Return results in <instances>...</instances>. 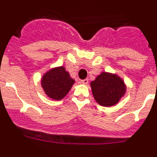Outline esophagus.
Listing matches in <instances>:
<instances>
[{
	"label": "esophagus",
	"mask_w": 157,
	"mask_h": 157,
	"mask_svg": "<svg viewBox=\"0 0 157 157\" xmlns=\"http://www.w3.org/2000/svg\"><path fill=\"white\" fill-rule=\"evenodd\" d=\"M81 82L82 83V84H85V85H86V84H88V82H89V80H88V78H86V79H83V80H82V81H81Z\"/></svg>",
	"instance_id": "esophagus-1"
}]
</instances>
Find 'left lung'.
<instances>
[{
	"label": "left lung",
	"instance_id": "obj_1",
	"mask_svg": "<svg viewBox=\"0 0 157 157\" xmlns=\"http://www.w3.org/2000/svg\"><path fill=\"white\" fill-rule=\"evenodd\" d=\"M92 94L100 105L111 107L120 102L127 92V85L116 73L101 72L90 82Z\"/></svg>",
	"mask_w": 157,
	"mask_h": 157
}]
</instances>
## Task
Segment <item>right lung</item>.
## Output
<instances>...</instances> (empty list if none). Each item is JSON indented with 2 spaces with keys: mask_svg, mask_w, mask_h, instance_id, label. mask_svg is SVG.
Wrapping results in <instances>:
<instances>
[{
  "mask_svg": "<svg viewBox=\"0 0 157 157\" xmlns=\"http://www.w3.org/2000/svg\"><path fill=\"white\" fill-rule=\"evenodd\" d=\"M75 82L64 67L59 66L50 68L43 75L41 85L48 98L60 101L68 94Z\"/></svg>",
  "mask_w": 157,
  "mask_h": 157,
  "instance_id": "right-lung-1",
  "label": "right lung"
}]
</instances>
